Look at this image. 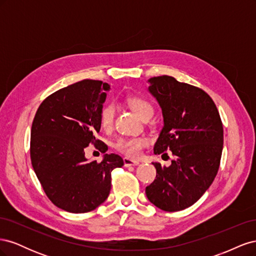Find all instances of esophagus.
Segmentation results:
<instances>
[{
	"mask_svg": "<svg viewBox=\"0 0 256 256\" xmlns=\"http://www.w3.org/2000/svg\"><path fill=\"white\" fill-rule=\"evenodd\" d=\"M140 164V162L136 161V160H132V159H129L127 157L124 158V166H125L126 168H129V166H138Z\"/></svg>",
	"mask_w": 256,
	"mask_h": 256,
	"instance_id": "34e87169",
	"label": "esophagus"
}]
</instances>
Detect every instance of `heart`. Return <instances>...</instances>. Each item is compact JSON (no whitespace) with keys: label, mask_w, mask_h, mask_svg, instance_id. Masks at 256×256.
<instances>
[{"label":"heart","mask_w":256,"mask_h":256,"mask_svg":"<svg viewBox=\"0 0 256 256\" xmlns=\"http://www.w3.org/2000/svg\"><path fill=\"white\" fill-rule=\"evenodd\" d=\"M128 104L132 111L144 120L154 114L152 106L147 100L138 97H131L128 99ZM115 115V106L111 102L106 104L102 111H100V125L104 129H110L113 125ZM150 141L144 136H132V138H120L114 143V148L126 154L130 158H136L140 156L142 150L148 145Z\"/></svg>","instance_id":"1"}]
</instances>
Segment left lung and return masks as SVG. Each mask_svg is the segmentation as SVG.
Returning <instances> with one entry per match:
<instances>
[{
  "instance_id": "8db88e82",
  "label": "left lung",
  "mask_w": 256,
  "mask_h": 256,
  "mask_svg": "<svg viewBox=\"0 0 256 256\" xmlns=\"http://www.w3.org/2000/svg\"><path fill=\"white\" fill-rule=\"evenodd\" d=\"M157 99L164 128L154 146L156 154L174 159L170 166L152 162L157 175L145 193L150 202L164 212H180L194 204L218 173L223 126L218 109L207 92L193 85L160 76L148 80Z\"/></svg>"
}]
</instances>
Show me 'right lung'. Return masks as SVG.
<instances>
[{
	"label": "right lung",
	"instance_id": "right-lung-1",
	"mask_svg": "<svg viewBox=\"0 0 256 256\" xmlns=\"http://www.w3.org/2000/svg\"><path fill=\"white\" fill-rule=\"evenodd\" d=\"M109 90L102 81L82 80L48 96L35 114L30 161L46 194L63 210H94L109 196L111 172L124 166L115 154H106L102 162L85 158L90 144L108 150L95 134L102 127L100 111Z\"/></svg>",
	"mask_w": 256,
	"mask_h": 256
}]
</instances>
